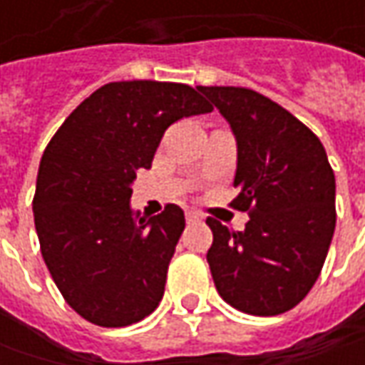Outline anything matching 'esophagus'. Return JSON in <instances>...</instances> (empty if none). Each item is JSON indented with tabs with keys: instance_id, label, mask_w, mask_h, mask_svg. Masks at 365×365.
Wrapping results in <instances>:
<instances>
[{
	"instance_id": "34e87169",
	"label": "esophagus",
	"mask_w": 365,
	"mask_h": 365,
	"mask_svg": "<svg viewBox=\"0 0 365 365\" xmlns=\"http://www.w3.org/2000/svg\"><path fill=\"white\" fill-rule=\"evenodd\" d=\"M201 221V215L197 211H187V223H199Z\"/></svg>"
}]
</instances>
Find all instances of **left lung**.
<instances>
[{"label": "left lung", "instance_id": "obj_1", "mask_svg": "<svg viewBox=\"0 0 365 365\" xmlns=\"http://www.w3.org/2000/svg\"><path fill=\"white\" fill-rule=\"evenodd\" d=\"M237 140L244 232L207 217V252L221 299L247 315L287 313L317 282L335 232V175L315 133L272 99L245 87H199Z\"/></svg>", "mask_w": 365, "mask_h": 365}]
</instances>
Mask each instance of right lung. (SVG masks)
<instances>
[{
	"label": "right lung",
	"mask_w": 365,
	"mask_h": 365,
	"mask_svg": "<svg viewBox=\"0 0 365 365\" xmlns=\"http://www.w3.org/2000/svg\"><path fill=\"white\" fill-rule=\"evenodd\" d=\"M213 107L182 83L120 81L91 93L42 154L34 225L64 301L99 327H128L162 301L185 213L130 209L135 170L150 168L175 121Z\"/></svg>",
	"instance_id": "right-lung-1"
}]
</instances>
